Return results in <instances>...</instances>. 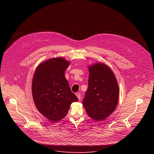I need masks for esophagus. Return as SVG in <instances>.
I'll use <instances>...</instances> for the list:
<instances>
[{
    "label": "esophagus",
    "mask_w": 154,
    "mask_h": 154,
    "mask_svg": "<svg viewBox=\"0 0 154 154\" xmlns=\"http://www.w3.org/2000/svg\"><path fill=\"white\" fill-rule=\"evenodd\" d=\"M75 95L77 96V97H78V99L79 100H81V95L79 93H75Z\"/></svg>",
    "instance_id": "esophagus-1"
}]
</instances>
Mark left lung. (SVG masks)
<instances>
[{"mask_svg": "<svg viewBox=\"0 0 154 154\" xmlns=\"http://www.w3.org/2000/svg\"><path fill=\"white\" fill-rule=\"evenodd\" d=\"M88 88L82 104L89 117L103 121L116 110L119 87L110 67L102 63L89 66Z\"/></svg>", "mask_w": 154, "mask_h": 154, "instance_id": "left-lung-1", "label": "left lung"}]
</instances>
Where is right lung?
Wrapping results in <instances>:
<instances>
[{"label": "right lung", "instance_id": "obj_1", "mask_svg": "<svg viewBox=\"0 0 154 154\" xmlns=\"http://www.w3.org/2000/svg\"><path fill=\"white\" fill-rule=\"evenodd\" d=\"M69 65L62 57L50 59L37 66L33 75L32 91L37 109L53 122L65 117L72 103L79 101L65 77Z\"/></svg>", "mask_w": 154, "mask_h": 154}]
</instances>
